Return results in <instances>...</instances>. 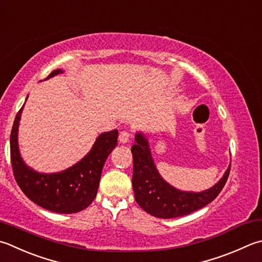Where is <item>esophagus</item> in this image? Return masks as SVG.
Wrapping results in <instances>:
<instances>
[{
  "mask_svg": "<svg viewBox=\"0 0 262 262\" xmlns=\"http://www.w3.org/2000/svg\"><path fill=\"white\" fill-rule=\"evenodd\" d=\"M131 138V133L127 131V130H123L120 136H118V140H120L121 144H126V142H129Z\"/></svg>",
  "mask_w": 262,
  "mask_h": 262,
  "instance_id": "1",
  "label": "esophagus"
}]
</instances>
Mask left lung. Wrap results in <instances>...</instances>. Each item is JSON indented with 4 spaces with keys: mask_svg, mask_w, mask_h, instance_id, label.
Instances as JSON below:
<instances>
[{
    "mask_svg": "<svg viewBox=\"0 0 262 262\" xmlns=\"http://www.w3.org/2000/svg\"><path fill=\"white\" fill-rule=\"evenodd\" d=\"M131 152L135 199L142 210L157 218H178L202 209L220 194L229 177L230 166L212 188L202 192L180 191L162 179L151 159L148 142L141 133L136 135V144Z\"/></svg>",
    "mask_w": 262,
    "mask_h": 262,
    "instance_id": "1",
    "label": "left lung"
}]
</instances>
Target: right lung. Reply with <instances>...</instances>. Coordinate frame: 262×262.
<instances>
[{"instance_id": "right-lung-1", "label": "right lung", "mask_w": 262, "mask_h": 262, "mask_svg": "<svg viewBox=\"0 0 262 262\" xmlns=\"http://www.w3.org/2000/svg\"><path fill=\"white\" fill-rule=\"evenodd\" d=\"M59 73L60 70L52 71L47 78ZM23 107L14 118L10 136V156L18 186L29 200L49 211L76 213L84 210L97 195L103 164L117 145L118 131L100 135L84 159L70 169L53 174L37 173L25 165L19 154L17 133Z\"/></svg>"}]
</instances>
